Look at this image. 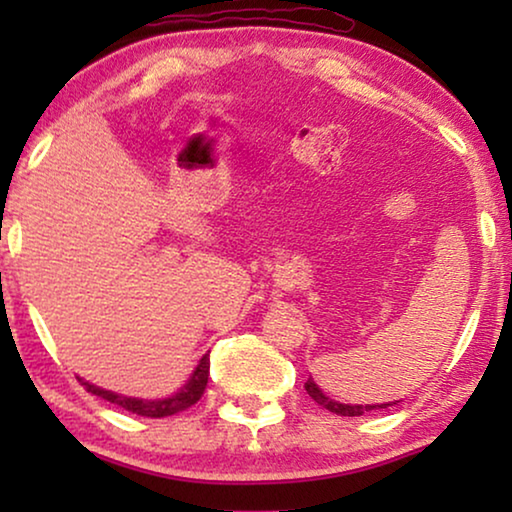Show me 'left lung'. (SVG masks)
<instances>
[{"label": "left lung", "mask_w": 512, "mask_h": 512, "mask_svg": "<svg viewBox=\"0 0 512 512\" xmlns=\"http://www.w3.org/2000/svg\"><path fill=\"white\" fill-rule=\"evenodd\" d=\"M305 389H307V394H310L314 401H317L321 408H326V410H331V412H335V415H340V417H361L363 412H368V410H382V408H389V405H396V403H401V401H391V403H373V405H359V403H340V401H335V398H331V396H326L324 391H321V387L317 382H314V377L310 375L307 377V382H305Z\"/></svg>", "instance_id": "left-lung-1"}]
</instances>
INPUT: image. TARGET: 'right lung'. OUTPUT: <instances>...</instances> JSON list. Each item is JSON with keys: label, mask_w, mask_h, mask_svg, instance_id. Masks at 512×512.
Wrapping results in <instances>:
<instances>
[{"label": "right lung", "mask_w": 512, "mask_h": 512, "mask_svg": "<svg viewBox=\"0 0 512 512\" xmlns=\"http://www.w3.org/2000/svg\"><path fill=\"white\" fill-rule=\"evenodd\" d=\"M207 380H209V354H202V359L198 361V366L193 368V373L188 375V380L181 384L174 394L165 396V398H135V396H123V394H116V391L102 389V387H97V384L86 382V380H81V384L90 391V394L100 396V398H104V401H109L114 405H121L123 410H130V412H135V415H142V417L158 419V417L177 415V412L191 408V405L198 403L200 396L205 394Z\"/></svg>", "instance_id": "add662e5"}]
</instances>
